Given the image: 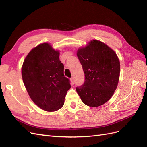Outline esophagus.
Returning a JSON list of instances; mask_svg holds the SVG:
<instances>
[{
	"instance_id": "esophagus-1",
	"label": "esophagus",
	"mask_w": 147,
	"mask_h": 147,
	"mask_svg": "<svg viewBox=\"0 0 147 147\" xmlns=\"http://www.w3.org/2000/svg\"><path fill=\"white\" fill-rule=\"evenodd\" d=\"M70 82H71V84H72V85H73V84H74L75 81H74V78H70Z\"/></svg>"
}]
</instances>
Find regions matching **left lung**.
<instances>
[{
	"label": "left lung",
	"mask_w": 147,
	"mask_h": 147,
	"mask_svg": "<svg viewBox=\"0 0 147 147\" xmlns=\"http://www.w3.org/2000/svg\"><path fill=\"white\" fill-rule=\"evenodd\" d=\"M77 55L85 75L83 86L76 91L83 103L97 107L109 101L117 88L120 74L119 59L105 43L92 40L80 47Z\"/></svg>",
	"instance_id": "1"
}]
</instances>
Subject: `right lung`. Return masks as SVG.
<instances>
[{"mask_svg":"<svg viewBox=\"0 0 147 147\" xmlns=\"http://www.w3.org/2000/svg\"><path fill=\"white\" fill-rule=\"evenodd\" d=\"M59 55V51L49 43H40L29 51L21 68L22 78L31 100L49 112L64 105L71 88L69 79L64 77Z\"/></svg>","mask_w":147,"mask_h":147,"instance_id":"right-lung-1","label":"right lung"}]
</instances>
